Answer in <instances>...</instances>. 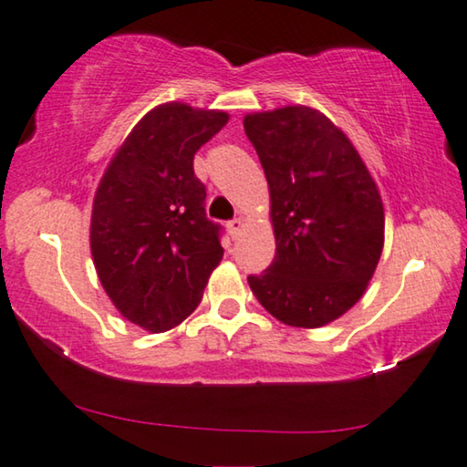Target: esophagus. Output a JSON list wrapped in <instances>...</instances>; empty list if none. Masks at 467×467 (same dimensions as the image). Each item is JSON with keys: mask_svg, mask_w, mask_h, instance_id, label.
<instances>
[{"mask_svg": "<svg viewBox=\"0 0 467 467\" xmlns=\"http://www.w3.org/2000/svg\"><path fill=\"white\" fill-rule=\"evenodd\" d=\"M242 227H244V221H242V219H234V221L227 223V232L232 234V238H235V235L242 232Z\"/></svg>", "mask_w": 467, "mask_h": 467, "instance_id": "obj_1", "label": "esophagus"}]
</instances>
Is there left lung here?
<instances>
[{"label": "left lung", "mask_w": 467, "mask_h": 467, "mask_svg": "<svg viewBox=\"0 0 467 467\" xmlns=\"http://www.w3.org/2000/svg\"><path fill=\"white\" fill-rule=\"evenodd\" d=\"M270 187L276 257L248 285L291 327H323L368 289L385 244V208L342 130L308 106L244 117Z\"/></svg>", "instance_id": "left-lung-1"}]
</instances>
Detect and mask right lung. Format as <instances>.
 <instances>
[{"instance_id": "obj_1", "label": "right lung", "mask_w": 467, "mask_h": 467, "mask_svg": "<svg viewBox=\"0 0 467 467\" xmlns=\"http://www.w3.org/2000/svg\"><path fill=\"white\" fill-rule=\"evenodd\" d=\"M229 114L168 101L146 112L95 191L91 254L99 283L127 321L150 334L181 325L223 259L208 221L195 152Z\"/></svg>"}]
</instances>
